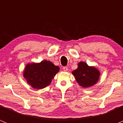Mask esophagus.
I'll return each mask as SVG.
<instances>
[{
    "mask_svg": "<svg viewBox=\"0 0 123 123\" xmlns=\"http://www.w3.org/2000/svg\"><path fill=\"white\" fill-rule=\"evenodd\" d=\"M63 70H64V71H67L68 68L67 67H63Z\"/></svg>",
    "mask_w": 123,
    "mask_h": 123,
    "instance_id": "esophagus-1",
    "label": "esophagus"
}]
</instances>
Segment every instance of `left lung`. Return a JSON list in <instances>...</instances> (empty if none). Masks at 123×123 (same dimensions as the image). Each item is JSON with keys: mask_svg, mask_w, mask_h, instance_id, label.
I'll return each mask as SVG.
<instances>
[{"mask_svg": "<svg viewBox=\"0 0 123 123\" xmlns=\"http://www.w3.org/2000/svg\"><path fill=\"white\" fill-rule=\"evenodd\" d=\"M78 66V68L73 71V74L80 86L87 87L95 85L98 81L100 73L97 69L89 67L84 62L79 63Z\"/></svg>", "mask_w": 123, "mask_h": 123, "instance_id": "1", "label": "left lung"}]
</instances>
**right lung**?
Instances as JSON below:
<instances>
[{"instance_id":"add662e5","label":"right lung","mask_w":123,"mask_h":123,"mask_svg":"<svg viewBox=\"0 0 123 123\" xmlns=\"http://www.w3.org/2000/svg\"><path fill=\"white\" fill-rule=\"evenodd\" d=\"M59 70V67L54 65L51 62L43 61L38 64L27 65L24 71V77L33 88L40 89L50 83Z\"/></svg>"}]
</instances>
